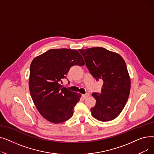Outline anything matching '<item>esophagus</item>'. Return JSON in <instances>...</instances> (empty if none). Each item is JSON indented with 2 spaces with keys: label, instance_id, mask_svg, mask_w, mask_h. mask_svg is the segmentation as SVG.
I'll use <instances>...</instances> for the list:
<instances>
[{
  "label": "esophagus",
  "instance_id": "1",
  "mask_svg": "<svg viewBox=\"0 0 154 154\" xmlns=\"http://www.w3.org/2000/svg\"><path fill=\"white\" fill-rule=\"evenodd\" d=\"M88 95H89V94L86 93V94L82 95V97H83V98L85 99H86L87 97H88Z\"/></svg>",
  "mask_w": 154,
  "mask_h": 154
}]
</instances>
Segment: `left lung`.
<instances>
[{
    "label": "left lung",
    "instance_id": "8db88e82",
    "mask_svg": "<svg viewBox=\"0 0 154 154\" xmlns=\"http://www.w3.org/2000/svg\"><path fill=\"white\" fill-rule=\"evenodd\" d=\"M87 68L97 81L103 80L101 93L93 92L95 106L92 116L102 122L116 119L122 111L131 90L126 63L120 55L102 47L79 49Z\"/></svg>",
    "mask_w": 154,
    "mask_h": 154
}]
</instances>
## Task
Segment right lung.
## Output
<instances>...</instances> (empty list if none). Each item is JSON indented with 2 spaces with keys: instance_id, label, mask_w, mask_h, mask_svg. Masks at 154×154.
<instances>
[{
  "instance_id": "add662e5",
  "label": "right lung",
  "mask_w": 154,
  "mask_h": 154,
  "mask_svg": "<svg viewBox=\"0 0 154 154\" xmlns=\"http://www.w3.org/2000/svg\"><path fill=\"white\" fill-rule=\"evenodd\" d=\"M77 51L51 49L37 57L30 66L29 89L38 111L45 119L59 124L70 119L81 95L59 83L74 66H84Z\"/></svg>"
}]
</instances>
